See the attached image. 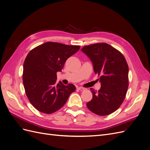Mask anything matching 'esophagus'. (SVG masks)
<instances>
[{
  "mask_svg": "<svg viewBox=\"0 0 150 150\" xmlns=\"http://www.w3.org/2000/svg\"><path fill=\"white\" fill-rule=\"evenodd\" d=\"M78 89L81 91H84V88H82V87H78Z\"/></svg>",
  "mask_w": 150,
  "mask_h": 150,
  "instance_id": "34e87169",
  "label": "esophagus"
}]
</instances>
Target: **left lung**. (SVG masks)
<instances>
[{
  "label": "left lung",
  "instance_id": "1",
  "mask_svg": "<svg viewBox=\"0 0 150 150\" xmlns=\"http://www.w3.org/2000/svg\"><path fill=\"white\" fill-rule=\"evenodd\" d=\"M81 51L91 61L101 85L98 91L90 89L93 98L86 105L98 115H110L120 107L128 90L129 68L125 58L106 43L86 46Z\"/></svg>",
  "mask_w": 150,
  "mask_h": 150
}]
</instances>
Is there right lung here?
Segmentation results:
<instances>
[{
	"mask_svg": "<svg viewBox=\"0 0 150 150\" xmlns=\"http://www.w3.org/2000/svg\"><path fill=\"white\" fill-rule=\"evenodd\" d=\"M79 46L47 42L29 52L24 62L23 84L30 103L36 110L51 114L64 105L75 86L57 83L61 72L69 57L79 51Z\"/></svg>",
	"mask_w": 150,
	"mask_h": 150,
	"instance_id": "1",
	"label": "right lung"
}]
</instances>
